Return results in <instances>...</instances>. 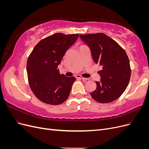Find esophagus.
<instances>
[{
	"label": "esophagus",
	"mask_w": 149,
	"mask_h": 149,
	"mask_svg": "<svg viewBox=\"0 0 149 149\" xmlns=\"http://www.w3.org/2000/svg\"><path fill=\"white\" fill-rule=\"evenodd\" d=\"M76 78H79V79H82L83 81H88L89 79L88 78H83V77H81V76H76Z\"/></svg>",
	"instance_id": "34e87169"
}]
</instances>
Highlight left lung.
Instances as JSON below:
<instances>
[{"mask_svg": "<svg viewBox=\"0 0 149 149\" xmlns=\"http://www.w3.org/2000/svg\"><path fill=\"white\" fill-rule=\"evenodd\" d=\"M91 51L93 60L102 66L101 81L90 93L94 100L109 103L118 99L129 84L131 69L125 51L115 40L104 33L79 35Z\"/></svg>", "mask_w": 149, "mask_h": 149, "instance_id": "obj_1", "label": "left lung"}]
</instances>
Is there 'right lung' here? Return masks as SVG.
<instances>
[{"mask_svg":"<svg viewBox=\"0 0 149 149\" xmlns=\"http://www.w3.org/2000/svg\"><path fill=\"white\" fill-rule=\"evenodd\" d=\"M78 34L56 33L36 45L26 63L28 81L31 91L39 100L51 105L64 102L69 97L76 78L61 74L58 66Z\"/></svg>","mask_w":149,"mask_h":149,"instance_id":"1","label":"right lung"}]
</instances>
